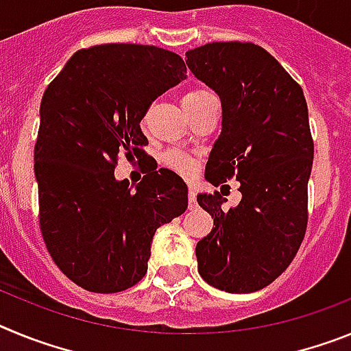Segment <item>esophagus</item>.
<instances>
[{
	"mask_svg": "<svg viewBox=\"0 0 351 351\" xmlns=\"http://www.w3.org/2000/svg\"><path fill=\"white\" fill-rule=\"evenodd\" d=\"M188 206H190V209L197 207V193H195V188H190V191H188Z\"/></svg>",
	"mask_w": 351,
	"mask_h": 351,
	"instance_id": "obj_1",
	"label": "esophagus"
}]
</instances>
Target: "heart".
<instances>
[{
  "mask_svg": "<svg viewBox=\"0 0 351 351\" xmlns=\"http://www.w3.org/2000/svg\"><path fill=\"white\" fill-rule=\"evenodd\" d=\"M209 95L207 91H191L184 96V100H198L202 96ZM163 165L169 167L172 172L179 173L182 178H193L198 170V160H195L190 154L182 153V151H178V149H170L163 154Z\"/></svg>",
  "mask_w": 351,
  "mask_h": 351,
  "instance_id": "1",
  "label": "heart"
}]
</instances>
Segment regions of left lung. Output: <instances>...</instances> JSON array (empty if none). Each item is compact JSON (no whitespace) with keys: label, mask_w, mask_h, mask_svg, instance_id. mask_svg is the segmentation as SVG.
Masks as SVG:
<instances>
[{"label":"left lung","mask_w":351,"mask_h":351,"mask_svg":"<svg viewBox=\"0 0 351 351\" xmlns=\"http://www.w3.org/2000/svg\"><path fill=\"white\" fill-rule=\"evenodd\" d=\"M186 64L221 100V135L214 142L206 179H235L237 207L200 193L214 218L198 241V272L228 293L262 290L283 274L308 226L313 145L302 88L265 49L250 42H213L186 52Z\"/></svg>","instance_id":"1"}]
</instances>
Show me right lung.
<instances>
[{"instance_id":"1","label":"right lung","mask_w":351,"mask_h":351,"mask_svg":"<svg viewBox=\"0 0 351 351\" xmlns=\"http://www.w3.org/2000/svg\"><path fill=\"white\" fill-rule=\"evenodd\" d=\"M184 79L176 52L104 43L77 51L43 93L35 144L40 230L56 265L84 290L137 285L156 228L188 207V188L169 169L145 173L135 191L114 178L121 154L147 156L142 117Z\"/></svg>"}]
</instances>
